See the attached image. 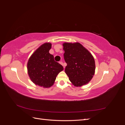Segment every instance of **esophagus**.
Masks as SVG:
<instances>
[{"instance_id":"esophagus-1","label":"esophagus","mask_w":125,"mask_h":125,"mask_svg":"<svg viewBox=\"0 0 125 125\" xmlns=\"http://www.w3.org/2000/svg\"><path fill=\"white\" fill-rule=\"evenodd\" d=\"M59 63L60 64H61V65H62V66H63V68H65V66H64V65H63V62H59Z\"/></svg>"}]
</instances>
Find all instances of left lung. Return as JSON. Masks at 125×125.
<instances>
[{"mask_svg":"<svg viewBox=\"0 0 125 125\" xmlns=\"http://www.w3.org/2000/svg\"><path fill=\"white\" fill-rule=\"evenodd\" d=\"M64 59L67 65L65 73L75 86H81L91 81L95 73V60L90 52L80 43H64Z\"/></svg>","mask_w":125,"mask_h":125,"instance_id":"8db88e82","label":"left lung"}]
</instances>
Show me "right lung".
Wrapping results in <instances>:
<instances>
[{
    "instance_id": "add662e5",
    "label": "right lung",
    "mask_w": 125,
    "mask_h": 125,
    "mask_svg": "<svg viewBox=\"0 0 125 125\" xmlns=\"http://www.w3.org/2000/svg\"><path fill=\"white\" fill-rule=\"evenodd\" d=\"M51 43H45L30 56L27 63L28 73L31 80L36 85L44 88L54 84L57 75L63 70V67L55 62L49 51Z\"/></svg>"
}]
</instances>
